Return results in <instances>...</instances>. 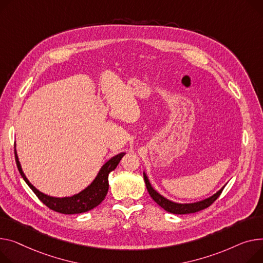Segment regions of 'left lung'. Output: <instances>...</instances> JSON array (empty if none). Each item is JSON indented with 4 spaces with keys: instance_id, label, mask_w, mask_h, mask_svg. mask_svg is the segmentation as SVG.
<instances>
[{
    "instance_id": "obj_1",
    "label": "left lung",
    "mask_w": 263,
    "mask_h": 263,
    "mask_svg": "<svg viewBox=\"0 0 263 263\" xmlns=\"http://www.w3.org/2000/svg\"><path fill=\"white\" fill-rule=\"evenodd\" d=\"M144 180H145L147 190L149 192V195L151 196V198L157 204H159L162 208H164L166 212L171 213V214H176V215L192 214V213H197V212L202 211V209L207 208L208 206H211L219 198L222 190L225 187V185H224L220 190H218L216 192L215 195H213L212 197H209V198H207L205 200H202V201H199V202H196V203H185V204H182V203H176V202H173V201H170V200L166 199L165 197H163L162 195H160L159 192H157L152 187V185L150 184L149 179H148L147 174L145 172H144Z\"/></svg>"
}]
</instances>
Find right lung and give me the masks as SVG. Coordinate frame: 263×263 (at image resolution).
<instances>
[{
  "label": "right lung",
  "mask_w": 263,
  "mask_h": 263,
  "mask_svg": "<svg viewBox=\"0 0 263 263\" xmlns=\"http://www.w3.org/2000/svg\"><path fill=\"white\" fill-rule=\"evenodd\" d=\"M125 154H126L125 152H122L111 157V159L100 168L94 181L89 186L85 187L83 190H81L79 194H76L72 197L56 198V197H50L43 194V192L39 191L27 180L26 176L22 170L21 164L19 162V157H17L16 150L14 149V156H15V163L17 166V170H19L20 174L22 176L23 180L26 182V184L30 187V189L34 192V194H36V196L39 198V200L43 204H45L48 208L52 209V211L60 214H64V215L85 213L98 206L108 194L109 173L117 167L118 163L120 162L122 156Z\"/></svg>",
  "instance_id": "add662e5"
}]
</instances>
